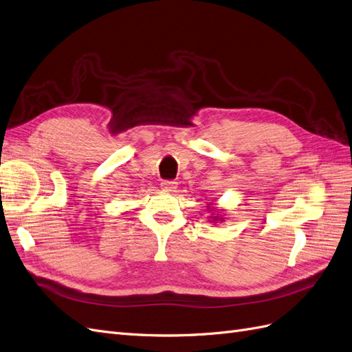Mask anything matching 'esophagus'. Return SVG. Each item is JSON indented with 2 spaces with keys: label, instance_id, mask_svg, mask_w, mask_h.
<instances>
[{
  "label": "esophagus",
  "instance_id": "34e87169",
  "mask_svg": "<svg viewBox=\"0 0 352 352\" xmlns=\"http://www.w3.org/2000/svg\"><path fill=\"white\" fill-rule=\"evenodd\" d=\"M161 187L166 191H174L177 188V181L174 179H164L161 183Z\"/></svg>",
  "mask_w": 352,
  "mask_h": 352
}]
</instances>
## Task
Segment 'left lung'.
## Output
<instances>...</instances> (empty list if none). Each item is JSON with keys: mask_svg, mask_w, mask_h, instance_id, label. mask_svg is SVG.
Masks as SVG:
<instances>
[{"mask_svg": "<svg viewBox=\"0 0 352 352\" xmlns=\"http://www.w3.org/2000/svg\"><path fill=\"white\" fill-rule=\"evenodd\" d=\"M213 219H214V221H217V219H218V218H213Z\"/></svg>", "mask_w": 352, "mask_h": 352, "instance_id": "obj_1", "label": "left lung"}]
</instances>
